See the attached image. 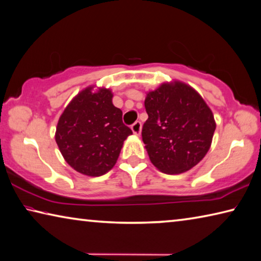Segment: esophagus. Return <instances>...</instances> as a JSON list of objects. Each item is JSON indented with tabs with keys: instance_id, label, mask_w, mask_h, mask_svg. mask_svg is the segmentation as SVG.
Instances as JSON below:
<instances>
[{
	"instance_id": "1",
	"label": "esophagus",
	"mask_w": 261,
	"mask_h": 261,
	"mask_svg": "<svg viewBox=\"0 0 261 261\" xmlns=\"http://www.w3.org/2000/svg\"><path fill=\"white\" fill-rule=\"evenodd\" d=\"M141 128H142V125H141L140 121H135L133 125H132V130H133V133L135 135H140Z\"/></svg>"
}]
</instances>
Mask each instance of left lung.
<instances>
[{
	"label": "left lung",
	"instance_id": "1",
	"mask_svg": "<svg viewBox=\"0 0 261 261\" xmlns=\"http://www.w3.org/2000/svg\"><path fill=\"white\" fill-rule=\"evenodd\" d=\"M148 120L142 140L161 172L178 174L201 161L211 148L216 123L212 110L193 88L179 81L147 93Z\"/></svg>",
	"mask_w": 261,
	"mask_h": 261
}]
</instances>
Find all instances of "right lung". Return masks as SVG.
<instances>
[{
    "instance_id": "obj_1",
    "label": "right lung",
    "mask_w": 261,
    "mask_h": 261,
    "mask_svg": "<svg viewBox=\"0 0 261 261\" xmlns=\"http://www.w3.org/2000/svg\"><path fill=\"white\" fill-rule=\"evenodd\" d=\"M89 87L72 98L59 119L55 141L63 159L77 172L102 176L117 163L123 141L133 134L110 89Z\"/></svg>"
}]
</instances>
